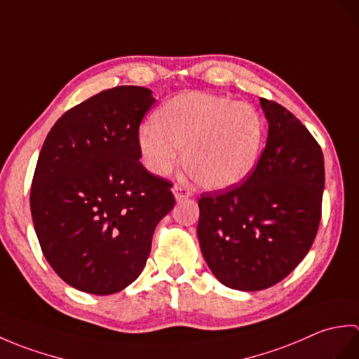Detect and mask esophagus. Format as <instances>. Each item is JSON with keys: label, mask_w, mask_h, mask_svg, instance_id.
I'll return each instance as SVG.
<instances>
[{"label": "esophagus", "mask_w": 359, "mask_h": 359, "mask_svg": "<svg viewBox=\"0 0 359 359\" xmlns=\"http://www.w3.org/2000/svg\"><path fill=\"white\" fill-rule=\"evenodd\" d=\"M172 193H174L175 199H177V201L185 199V197H189V196L193 194V193H191V189L187 188V187H182V185H175V187H172Z\"/></svg>", "instance_id": "esophagus-1"}]
</instances>
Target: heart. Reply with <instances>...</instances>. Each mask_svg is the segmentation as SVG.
Returning <instances> with one entry per match:
<instances>
[{"mask_svg":"<svg viewBox=\"0 0 359 359\" xmlns=\"http://www.w3.org/2000/svg\"><path fill=\"white\" fill-rule=\"evenodd\" d=\"M264 142V120L253 106L208 93L172 97L140 128L137 144L143 165L156 175L180 162L197 184L224 189L255 170Z\"/></svg>","mask_w":359,"mask_h":359,"instance_id":"1","label":"heart"}]
</instances>
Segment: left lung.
<instances>
[{
  "label": "left lung",
  "mask_w": 359,
  "mask_h": 359,
  "mask_svg": "<svg viewBox=\"0 0 359 359\" xmlns=\"http://www.w3.org/2000/svg\"><path fill=\"white\" fill-rule=\"evenodd\" d=\"M269 137L241 185L202 193V255L224 285L257 292L292 273L321 222L324 156L309 129L284 106L261 98Z\"/></svg>",
  "instance_id": "obj_1"
}]
</instances>
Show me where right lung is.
<instances>
[{
    "label": "right lung",
    "mask_w": 359,
    "mask_h": 359,
    "mask_svg": "<svg viewBox=\"0 0 359 359\" xmlns=\"http://www.w3.org/2000/svg\"><path fill=\"white\" fill-rule=\"evenodd\" d=\"M151 90L116 86L74 106L38 156L30 211L46 261L71 287L112 294L142 273L158 220L174 207L170 180L140 162Z\"/></svg>",
    "instance_id": "obj_1"
}]
</instances>
